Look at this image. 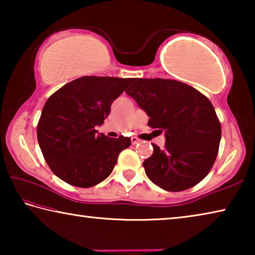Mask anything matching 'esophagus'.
Listing matches in <instances>:
<instances>
[{"label": "esophagus", "mask_w": 255, "mask_h": 255, "mask_svg": "<svg viewBox=\"0 0 255 255\" xmlns=\"http://www.w3.org/2000/svg\"><path fill=\"white\" fill-rule=\"evenodd\" d=\"M130 139H131V143H132L133 145L137 144V143H139V140H140L139 138H137V137H131Z\"/></svg>", "instance_id": "34e87169"}]
</instances>
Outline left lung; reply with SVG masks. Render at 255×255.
<instances>
[{
    "label": "left lung",
    "instance_id": "8db88e82",
    "mask_svg": "<svg viewBox=\"0 0 255 255\" xmlns=\"http://www.w3.org/2000/svg\"><path fill=\"white\" fill-rule=\"evenodd\" d=\"M126 93L149 117L148 126L165 133L153 145L145 173L166 191H183L204 180L218 154L222 127L209 99L192 86L165 79H133Z\"/></svg>",
    "mask_w": 255,
    "mask_h": 255
}]
</instances>
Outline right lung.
Listing matches in <instances>:
<instances>
[{"instance_id": "add662e5", "label": "right lung", "mask_w": 255, "mask_h": 255, "mask_svg": "<svg viewBox=\"0 0 255 255\" xmlns=\"http://www.w3.org/2000/svg\"><path fill=\"white\" fill-rule=\"evenodd\" d=\"M131 79L83 76L51 94L42 108L37 137L46 163L60 180L80 188L107 179L130 138L98 133L112 102Z\"/></svg>"}]
</instances>
